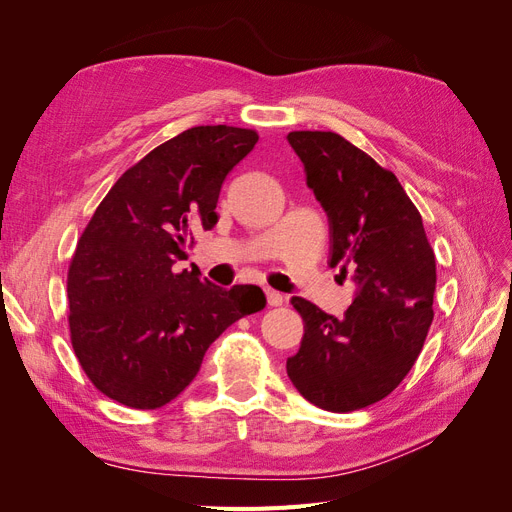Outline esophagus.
I'll return each instance as SVG.
<instances>
[{"mask_svg":"<svg viewBox=\"0 0 512 512\" xmlns=\"http://www.w3.org/2000/svg\"><path fill=\"white\" fill-rule=\"evenodd\" d=\"M265 294H267V303L273 305V307L284 303V294H282V292H277V290H273V288H265Z\"/></svg>","mask_w":512,"mask_h":512,"instance_id":"obj_1","label":"esophagus"}]
</instances>
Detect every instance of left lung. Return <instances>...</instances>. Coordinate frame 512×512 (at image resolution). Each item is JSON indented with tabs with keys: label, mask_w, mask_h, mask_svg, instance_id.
<instances>
[{
	"label": "left lung",
	"mask_w": 512,
	"mask_h": 512,
	"mask_svg": "<svg viewBox=\"0 0 512 512\" xmlns=\"http://www.w3.org/2000/svg\"><path fill=\"white\" fill-rule=\"evenodd\" d=\"M286 138L329 218L331 267L356 286L344 318L292 297L305 333L286 371L309 404L352 412L397 389L421 354L433 320L436 256L421 213L391 170L335 132Z\"/></svg>",
	"instance_id": "8db88e82"
}]
</instances>
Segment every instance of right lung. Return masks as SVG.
Returning a JSON list of instances; mask_svg holds the SVG:
<instances>
[{
  "label": "right lung",
  "instance_id": "1",
  "mask_svg": "<svg viewBox=\"0 0 512 512\" xmlns=\"http://www.w3.org/2000/svg\"><path fill=\"white\" fill-rule=\"evenodd\" d=\"M256 143L254 130L230 126L177 134L117 179L83 230L68 271L70 337L106 397L166 406L215 339L265 307L258 286L226 290L173 271L194 232L218 224L222 183Z\"/></svg>",
  "mask_w": 512,
  "mask_h": 512
}]
</instances>
